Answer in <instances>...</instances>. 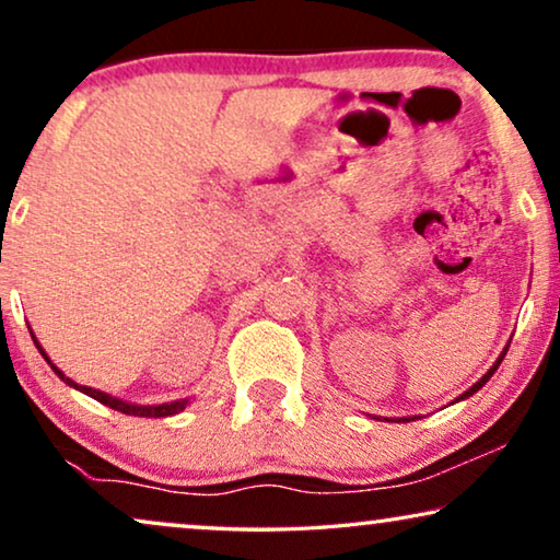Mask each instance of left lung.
<instances>
[{
	"label": "left lung",
	"mask_w": 560,
	"mask_h": 560,
	"mask_svg": "<svg viewBox=\"0 0 560 560\" xmlns=\"http://www.w3.org/2000/svg\"><path fill=\"white\" fill-rule=\"evenodd\" d=\"M504 354H508V347H504V351H502V354H500V359H497V362H494L492 366H489V372L485 374V377H481V380L477 382V385H471L469 389H466V393H464L462 397H456V400H466V397H471L474 393H479V389H481V387H485V385H487V382H489V377H492V374L497 372V366H500V364H502V359H504ZM405 420H410V418H402V423H405ZM412 420H416V418H412Z\"/></svg>",
	"instance_id": "8db88e82"
}]
</instances>
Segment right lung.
I'll return each mask as SVG.
<instances>
[{
    "instance_id": "obj_1",
    "label": "right lung",
    "mask_w": 560,
    "mask_h": 560,
    "mask_svg": "<svg viewBox=\"0 0 560 560\" xmlns=\"http://www.w3.org/2000/svg\"><path fill=\"white\" fill-rule=\"evenodd\" d=\"M33 339H35V336H33ZM35 347L40 349V354H43L45 362L50 364V370L56 372L58 377L66 382V385H71L73 389H79V393H83V395L94 397V400H98V402H102V405H106V408H112V410H119V412H125V416H140V418H167V416H175V412L186 410V405H188V397H186V400H173V402H163V405H135V402L119 400V397H112L109 393H102V389H94V387L79 385V382H73L71 377H66V374L60 372L56 364L50 362V357L45 354V349L40 347V343H37V339H35Z\"/></svg>"
}]
</instances>
